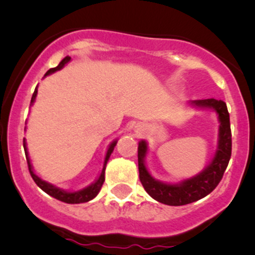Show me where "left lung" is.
Segmentation results:
<instances>
[{
  "label": "left lung",
  "mask_w": 255,
  "mask_h": 255,
  "mask_svg": "<svg viewBox=\"0 0 255 255\" xmlns=\"http://www.w3.org/2000/svg\"><path fill=\"white\" fill-rule=\"evenodd\" d=\"M190 104L195 108L214 109L219 115V141L217 149L214 158L205 169L201 170L199 174L182 180L175 184L159 182L149 174L147 169L145 158L148 147L145 140L140 141L137 147L138 158V173H140L141 184L149 196L154 200L170 206H180L194 203L209 195L221 182L226 168L230 162L232 153V133H231L230 114L227 106L224 101L217 99H199L191 101Z\"/></svg>",
  "instance_id": "left-lung-1"
}]
</instances>
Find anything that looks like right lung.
<instances>
[{"label":"right lung","instance_id":"1","mask_svg":"<svg viewBox=\"0 0 255 255\" xmlns=\"http://www.w3.org/2000/svg\"><path fill=\"white\" fill-rule=\"evenodd\" d=\"M70 60H71L70 56L65 57V59L62 60V61L60 62L56 67H54V69H50L48 72L45 73V76H44V77H46V76L56 72V71L61 70L62 67H64L65 65L70 61ZM36 93H38V86H36L35 91H34V93H33V97H31V101H30L31 104H33L34 101H35ZM117 142H118V140H114L109 145L108 151H107V153H106V158H104L103 169H102V173H101V175L98 177V179H97L94 183H92L91 185H88L87 188L82 189V190H78V191H66V190H64V189L57 188V186L50 184V183L45 182V180H43L41 178H39L38 175L34 173L33 167H31V164H30V159H29V156H28V149H27V143H25V140H23V147H24L25 157H27L28 168H29L31 178H33V180L35 182V184L38 185L41 190L45 191L46 194H49V195L52 196V198L57 199V200H60V201H64V203H66V204H81V203H87V201L92 200V199H94L97 195H98L99 190H101L102 185H103L104 180H106V178H104V173H106L107 162L109 161L110 154H112V152L114 151V147H115V145H117Z\"/></svg>","mask_w":255,"mask_h":255}]
</instances>
